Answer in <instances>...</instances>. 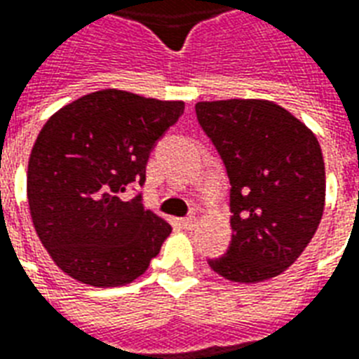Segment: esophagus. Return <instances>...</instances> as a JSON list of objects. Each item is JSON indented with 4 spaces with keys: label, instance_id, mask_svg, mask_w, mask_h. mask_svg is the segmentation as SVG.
Instances as JSON below:
<instances>
[{
    "label": "esophagus",
    "instance_id": "1",
    "mask_svg": "<svg viewBox=\"0 0 359 359\" xmlns=\"http://www.w3.org/2000/svg\"><path fill=\"white\" fill-rule=\"evenodd\" d=\"M180 226L184 229H188V231H191V229L198 226V218H196V216H186V218L180 220Z\"/></svg>",
    "mask_w": 359,
    "mask_h": 359
}]
</instances>
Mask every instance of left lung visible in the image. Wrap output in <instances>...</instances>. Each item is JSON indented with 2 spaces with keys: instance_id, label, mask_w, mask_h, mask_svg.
I'll list each match as a JSON object with an SVG mask.
<instances>
[{
  "instance_id": "obj_1",
  "label": "left lung",
  "mask_w": 359,
  "mask_h": 359,
  "mask_svg": "<svg viewBox=\"0 0 359 359\" xmlns=\"http://www.w3.org/2000/svg\"><path fill=\"white\" fill-rule=\"evenodd\" d=\"M231 182V245L210 269L256 284L288 269L324 215V156L313 130L269 100L198 101Z\"/></svg>"
}]
</instances>
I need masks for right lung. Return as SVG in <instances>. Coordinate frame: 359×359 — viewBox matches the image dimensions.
<instances>
[{"instance_id": "1", "label": "right lung", "mask_w": 359, "mask_h": 359, "mask_svg": "<svg viewBox=\"0 0 359 359\" xmlns=\"http://www.w3.org/2000/svg\"><path fill=\"white\" fill-rule=\"evenodd\" d=\"M184 113V101L97 90L46 120L27 163V205L37 237L65 275L95 288L133 283L171 226L139 199L150 150Z\"/></svg>"}]
</instances>
